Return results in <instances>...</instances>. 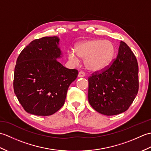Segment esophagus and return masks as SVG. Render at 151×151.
<instances>
[{"label":"esophagus","mask_w":151,"mask_h":151,"mask_svg":"<svg viewBox=\"0 0 151 151\" xmlns=\"http://www.w3.org/2000/svg\"><path fill=\"white\" fill-rule=\"evenodd\" d=\"M78 76L79 78L84 77V76H85V73H84V72H82V71H80V72L78 73Z\"/></svg>","instance_id":"obj_1"}]
</instances>
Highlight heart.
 Returning a JSON list of instances; mask_svg holds the SVG:
<instances>
[{
	"label": "heart",
	"instance_id": "b5f03b06",
	"mask_svg": "<svg viewBox=\"0 0 151 151\" xmlns=\"http://www.w3.org/2000/svg\"><path fill=\"white\" fill-rule=\"evenodd\" d=\"M76 51L70 50V60L78 64L80 58L85 60L86 69L91 72H98L107 67L114 59L115 53L114 44L109 40H89L79 42L75 46Z\"/></svg>",
	"mask_w": 151,
	"mask_h": 151
}]
</instances>
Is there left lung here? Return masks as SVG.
I'll return each mask as SVG.
<instances>
[{
	"label": "left lung",
	"mask_w": 151,
	"mask_h": 151,
	"mask_svg": "<svg viewBox=\"0 0 151 151\" xmlns=\"http://www.w3.org/2000/svg\"><path fill=\"white\" fill-rule=\"evenodd\" d=\"M88 101L99 113L115 115L127 111L138 92V64L130 47L120 41L110 66L89 77Z\"/></svg>",
	"instance_id": "obj_1"
}]
</instances>
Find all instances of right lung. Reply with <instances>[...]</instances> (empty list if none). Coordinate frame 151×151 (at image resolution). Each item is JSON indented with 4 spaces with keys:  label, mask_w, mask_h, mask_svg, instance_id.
Returning a JSON list of instances; mask_svg holds the SVG:
<instances>
[{
    "label": "right lung",
    "mask_w": 151,
    "mask_h": 151,
    "mask_svg": "<svg viewBox=\"0 0 151 151\" xmlns=\"http://www.w3.org/2000/svg\"><path fill=\"white\" fill-rule=\"evenodd\" d=\"M58 37L32 41L21 51L14 70V89L24 110L40 116L52 115L63 106L70 84L78 72L57 60L62 58Z\"/></svg>",
    "instance_id": "obj_1"
}]
</instances>
